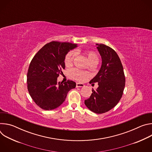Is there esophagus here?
<instances>
[{"instance_id":"34e87169","label":"esophagus","mask_w":152,"mask_h":152,"mask_svg":"<svg viewBox=\"0 0 152 152\" xmlns=\"http://www.w3.org/2000/svg\"><path fill=\"white\" fill-rule=\"evenodd\" d=\"M83 86H85L84 84L81 83H76V87H83Z\"/></svg>"}]
</instances>
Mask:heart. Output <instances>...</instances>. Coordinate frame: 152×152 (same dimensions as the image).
<instances>
[{
  "instance_id": "heart-1",
  "label": "heart",
  "mask_w": 152,
  "mask_h": 152,
  "mask_svg": "<svg viewBox=\"0 0 152 152\" xmlns=\"http://www.w3.org/2000/svg\"><path fill=\"white\" fill-rule=\"evenodd\" d=\"M86 55H87V58L90 63H93V62L98 63L99 58L95 52L93 51H89L87 52V53H86ZM75 56V53L73 51L69 52L66 55V57H65V64H66V66H70L73 61ZM71 75L73 78L79 81L84 80L86 77H87L88 75V74L86 72L80 71L77 69H73L72 71Z\"/></svg>"
}]
</instances>
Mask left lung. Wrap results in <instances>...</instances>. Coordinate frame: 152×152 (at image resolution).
<instances>
[{
	"mask_svg": "<svg viewBox=\"0 0 152 152\" xmlns=\"http://www.w3.org/2000/svg\"><path fill=\"white\" fill-rule=\"evenodd\" d=\"M102 58V66L90 83L97 82L99 86L85 104L92 112L102 114L115 106L121 99L125 86V76L121 62L117 53L110 47L96 44Z\"/></svg>",
	"mask_w": 152,
	"mask_h": 152,
	"instance_id": "1",
	"label": "left lung"
}]
</instances>
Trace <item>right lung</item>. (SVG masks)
<instances>
[{"label":"right lung","instance_id":"obj_1","mask_svg":"<svg viewBox=\"0 0 152 152\" xmlns=\"http://www.w3.org/2000/svg\"><path fill=\"white\" fill-rule=\"evenodd\" d=\"M77 47L70 42L52 41L43 46L32 58L27 74L29 93L35 103L45 110H52L66 100L76 83L58 82L57 77L65 69V57Z\"/></svg>","mask_w":152,"mask_h":152}]
</instances>
